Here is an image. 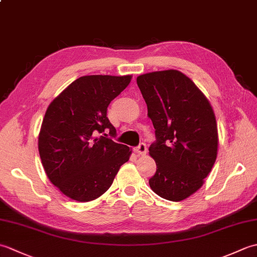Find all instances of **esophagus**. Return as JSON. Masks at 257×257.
<instances>
[{
  "label": "esophagus",
  "instance_id": "1",
  "mask_svg": "<svg viewBox=\"0 0 257 257\" xmlns=\"http://www.w3.org/2000/svg\"><path fill=\"white\" fill-rule=\"evenodd\" d=\"M147 150H148V149H147V146L144 143H141L138 147L134 148L135 154L137 156H145L147 154Z\"/></svg>",
  "mask_w": 257,
  "mask_h": 257
}]
</instances>
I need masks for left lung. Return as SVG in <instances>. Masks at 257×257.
Returning a JSON list of instances; mask_svg holds the SVG:
<instances>
[{"label":"left lung","instance_id":"obj_1","mask_svg":"<svg viewBox=\"0 0 257 257\" xmlns=\"http://www.w3.org/2000/svg\"><path fill=\"white\" fill-rule=\"evenodd\" d=\"M137 84L156 129L149 155L157 165L150 188L178 202L202 185L217 155V125L209 100L176 69L140 75Z\"/></svg>","mask_w":257,"mask_h":257}]
</instances>
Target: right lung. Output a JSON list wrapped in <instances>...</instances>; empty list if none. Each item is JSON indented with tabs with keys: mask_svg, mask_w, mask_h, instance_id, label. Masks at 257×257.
I'll return each instance as SVG.
<instances>
[{
	"mask_svg": "<svg viewBox=\"0 0 257 257\" xmlns=\"http://www.w3.org/2000/svg\"><path fill=\"white\" fill-rule=\"evenodd\" d=\"M132 75L83 76L64 89L43 119L38 151L50 181L78 202L99 198L132 155L129 147L107 137L116 129L107 108Z\"/></svg>",
	"mask_w": 257,
	"mask_h": 257,
	"instance_id": "obj_1",
	"label": "right lung"
}]
</instances>
